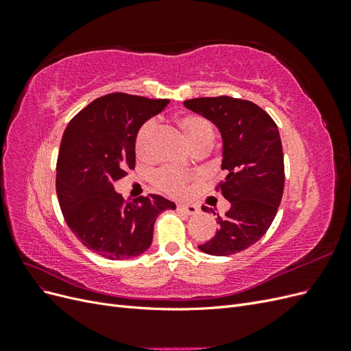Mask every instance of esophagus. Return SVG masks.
<instances>
[{
  "instance_id": "34e87169",
  "label": "esophagus",
  "mask_w": 351,
  "mask_h": 351,
  "mask_svg": "<svg viewBox=\"0 0 351 351\" xmlns=\"http://www.w3.org/2000/svg\"><path fill=\"white\" fill-rule=\"evenodd\" d=\"M177 208H178V210H182L183 214H187V215H196V214H199V208L195 206V205L180 204Z\"/></svg>"
}]
</instances>
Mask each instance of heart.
I'll return each mask as SVG.
<instances>
[{"instance_id":"b5f03b06","label":"heart","mask_w":351,"mask_h":351,"mask_svg":"<svg viewBox=\"0 0 351 351\" xmlns=\"http://www.w3.org/2000/svg\"><path fill=\"white\" fill-rule=\"evenodd\" d=\"M178 125L182 127L187 141L195 149L199 147H208L214 142L215 130L212 124L202 115L187 114L180 117L177 120ZM158 132L156 120H147L136 134V152L142 158H151L154 155V143ZM193 180L192 174L177 171L173 168H161L154 176L155 184L171 195H184L189 189L190 182Z\"/></svg>"}]
</instances>
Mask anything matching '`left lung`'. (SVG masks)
Returning a JSON list of instances; mask_svg holds the SVG:
<instances>
[{
    "label": "left lung",
    "mask_w": 351,
    "mask_h": 351,
    "mask_svg": "<svg viewBox=\"0 0 351 351\" xmlns=\"http://www.w3.org/2000/svg\"><path fill=\"white\" fill-rule=\"evenodd\" d=\"M184 107L214 123L222 137L226 177L218 184L230 204L218 215L215 236L199 249L228 256L256 243L271 227L284 192V155L278 127L256 104L231 97L196 98ZM202 210L215 212L202 206Z\"/></svg>",
    "instance_id": "8db88e82"
}]
</instances>
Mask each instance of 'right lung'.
Masks as SVG:
<instances>
[{"label":"right lung","instance_id":"add662e5","mask_svg":"<svg viewBox=\"0 0 351 351\" xmlns=\"http://www.w3.org/2000/svg\"><path fill=\"white\" fill-rule=\"evenodd\" d=\"M168 99L110 93L95 99L69 123L57 159V196L67 226L82 244L111 261L149 249L161 212L176 209L162 196L125 202L114 183L136 164V134Z\"/></svg>","mask_w":351,"mask_h":351}]
</instances>
